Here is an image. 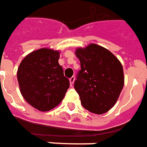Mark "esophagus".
I'll return each mask as SVG.
<instances>
[{"label":"esophagus","mask_w":147,"mask_h":147,"mask_svg":"<svg viewBox=\"0 0 147 147\" xmlns=\"http://www.w3.org/2000/svg\"><path fill=\"white\" fill-rule=\"evenodd\" d=\"M74 80H75V77H74V76H73V77H71V78H69V82H70V84H71V85H73V84H74Z\"/></svg>","instance_id":"esophagus-1"}]
</instances>
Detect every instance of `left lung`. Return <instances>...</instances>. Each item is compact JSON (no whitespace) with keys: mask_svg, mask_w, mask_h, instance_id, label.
Here are the masks:
<instances>
[{"mask_svg":"<svg viewBox=\"0 0 147 147\" xmlns=\"http://www.w3.org/2000/svg\"><path fill=\"white\" fill-rule=\"evenodd\" d=\"M81 69L74 88L82 106L88 112L100 115L112 109L124 84L121 63L109 50L90 44L75 51Z\"/></svg>","mask_w":147,"mask_h":147,"instance_id":"1","label":"left lung"}]
</instances>
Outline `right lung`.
Listing matches in <instances>:
<instances>
[{"label":"right lung","mask_w":147,"mask_h":147,"mask_svg":"<svg viewBox=\"0 0 147 147\" xmlns=\"http://www.w3.org/2000/svg\"><path fill=\"white\" fill-rule=\"evenodd\" d=\"M59 52L42 48L22 60L17 79L23 97L42 112L51 110L64 98L69 81L59 63Z\"/></svg>","instance_id":"add662e5"}]
</instances>
